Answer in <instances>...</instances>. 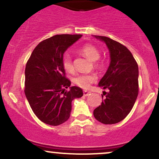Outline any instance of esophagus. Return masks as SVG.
Returning <instances> with one entry per match:
<instances>
[{"mask_svg": "<svg viewBox=\"0 0 159 159\" xmlns=\"http://www.w3.org/2000/svg\"><path fill=\"white\" fill-rule=\"evenodd\" d=\"M83 93H84V96H90V95L91 94V92H88V91L84 90L83 92Z\"/></svg>", "mask_w": 159, "mask_h": 159, "instance_id": "obj_1", "label": "esophagus"}]
</instances>
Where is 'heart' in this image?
I'll return each instance as SVG.
<instances>
[{
	"instance_id": "b5f03b06",
	"label": "heart",
	"mask_w": 159,
	"mask_h": 159,
	"mask_svg": "<svg viewBox=\"0 0 159 159\" xmlns=\"http://www.w3.org/2000/svg\"><path fill=\"white\" fill-rule=\"evenodd\" d=\"M82 54L86 57L88 58L91 61H96L99 58L100 54L98 50L94 45L87 44L84 45L81 49ZM63 66L64 69L69 72L74 71V66L72 63V58L69 54H65L63 57ZM96 80V76L95 75H79L75 78L74 81L78 86L83 89H88L90 87L91 84L94 83Z\"/></svg>"
}]
</instances>
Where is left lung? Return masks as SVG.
<instances>
[{
	"label": "left lung",
	"mask_w": 159,
	"mask_h": 159,
	"mask_svg": "<svg viewBox=\"0 0 159 159\" xmlns=\"http://www.w3.org/2000/svg\"><path fill=\"white\" fill-rule=\"evenodd\" d=\"M104 42L110 53V64L98 86L105 98L93 111L94 117L103 124L122 121L134 106L138 95V66L126 47L111 38L93 36Z\"/></svg>",
	"instance_id": "8db88e82"
}]
</instances>
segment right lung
Returning <instances> with one entry per match:
<instances>
[{
  "label": "right lung",
  "mask_w": 159,
  "mask_h": 159,
  "mask_svg": "<svg viewBox=\"0 0 159 159\" xmlns=\"http://www.w3.org/2000/svg\"><path fill=\"white\" fill-rule=\"evenodd\" d=\"M81 36L60 34L43 40L27 62L25 96L36 116L45 124L65 123L70 116L72 100L83 96L81 88L70 87L63 66L64 52Z\"/></svg>",
  "instance_id": "add662e5"
}]
</instances>
